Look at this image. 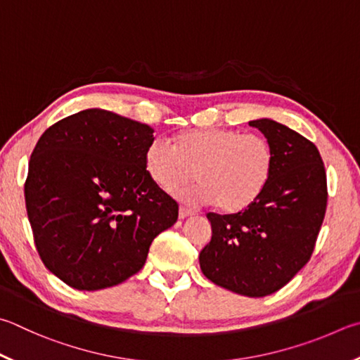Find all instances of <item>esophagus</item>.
Here are the masks:
<instances>
[{
    "mask_svg": "<svg viewBox=\"0 0 360 360\" xmlns=\"http://www.w3.org/2000/svg\"><path fill=\"white\" fill-rule=\"evenodd\" d=\"M195 212L193 211H191V209H187V207H179V219H187V217H192Z\"/></svg>",
    "mask_w": 360,
    "mask_h": 360,
    "instance_id": "obj_1",
    "label": "esophagus"
}]
</instances>
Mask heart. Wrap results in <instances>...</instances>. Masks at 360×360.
<instances>
[{"instance_id": "obj_1", "label": "heart", "mask_w": 360, "mask_h": 360, "mask_svg": "<svg viewBox=\"0 0 360 360\" xmlns=\"http://www.w3.org/2000/svg\"><path fill=\"white\" fill-rule=\"evenodd\" d=\"M145 169L155 186L172 191L193 178L192 186L173 195L193 206L212 205L238 212L257 201L271 179L274 151L266 139L230 129H192L173 139V149L160 140L149 143Z\"/></svg>"}]
</instances>
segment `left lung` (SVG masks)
<instances>
[{
	"mask_svg": "<svg viewBox=\"0 0 360 360\" xmlns=\"http://www.w3.org/2000/svg\"><path fill=\"white\" fill-rule=\"evenodd\" d=\"M266 136L274 169L257 201L236 214H214L200 267L215 285L247 297L278 291L310 259L324 220L328 187L318 148L269 117L248 122Z\"/></svg>",
	"mask_w": 360,
	"mask_h": 360,
	"instance_id": "left-lung-1",
	"label": "left lung"
}]
</instances>
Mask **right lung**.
Returning a JSON list of instances; mask_svg holds the SVG:
<instances>
[{"instance_id": "right-lung-1", "label": "right lung", "mask_w": 360, "mask_h": 360, "mask_svg": "<svg viewBox=\"0 0 360 360\" xmlns=\"http://www.w3.org/2000/svg\"><path fill=\"white\" fill-rule=\"evenodd\" d=\"M154 130L102 108L49 127L31 154L25 201L47 269L80 291L126 282L178 205L145 169Z\"/></svg>"}]
</instances>
